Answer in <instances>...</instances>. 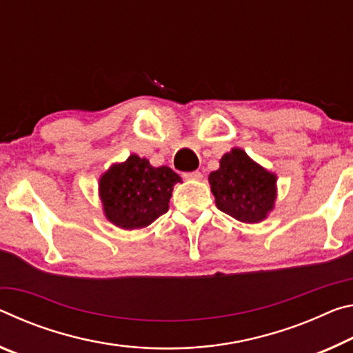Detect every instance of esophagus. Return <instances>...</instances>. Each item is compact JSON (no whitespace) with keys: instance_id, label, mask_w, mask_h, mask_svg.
<instances>
[{"instance_id":"1","label":"esophagus","mask_w":353,"mask_h":353,"mask_svg":"<svg viewBox=\"0 0 353 353\" xmlns=\"http://www.w3.org/2000/svg\"><path fill=\"white\" fill-rule=\"evenodd\" d=\"M183 178H186V180H201V178H203V175H201L200 172H186V173H183Z\"/></svg>"}]
</instances>
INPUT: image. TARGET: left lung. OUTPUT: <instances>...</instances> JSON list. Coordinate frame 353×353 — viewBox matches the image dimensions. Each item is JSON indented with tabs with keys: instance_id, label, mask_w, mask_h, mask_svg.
<instances>
[{
	"instance_id": "obj_1",
	"label": "left lung",
	"mask_w": 353,
	"mask_h": 353,
	"mask_svg": "<svg viewBox=\"0 0 353 353\" xmlns=\"http://www.w3.org/2000/svg\"><path fill=\"white\" fill-rule=\"evenodd\" d=\"M211 192L216 206L225 214L245 223L264 221L274 210L276 176L248 158L241 148H233L221 159V167L210 173Z\"/></svg>"
}]
</instances>
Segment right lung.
I'll use <instances>...</instances> for the list:
<instances>
[{
  "label": "right lung",
  "instance_id": "right-lung-1",
  "mask_svg": "<svg viewBox=\"0 0 353 353\" xmlns=\"http://www.w3.org/2000/svg\"><path fill=\"white\" fill-rule=\"evenodd\" d=\"M176 183H181V176L170 167H153L148 159L131 154L101 175L98 190L103 211L119 228L148 227L169 210Z\"/></svg>",
  "mask_w": 353,
  "mask_h": 353
}]
</instances>
